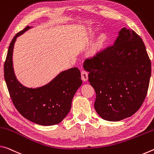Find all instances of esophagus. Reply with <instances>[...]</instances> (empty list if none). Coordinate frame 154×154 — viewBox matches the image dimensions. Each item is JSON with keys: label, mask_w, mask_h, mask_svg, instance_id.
<instances>
[{"label": "esophagus", "mask_w": 154, "mask_h": 154, "mask_svg": "<svg viewBox=\"0 0 154 154\" xmlns=\"http://www.w3.org/2000/svg\"><path fill=\"white\" fill-rule=\"evenodd\" d=\"M81 78L83 81H87L88 78H89L88 77V73L83 70V71L81 72Z\"/></svg>", "instance_id": "34e87169"}]
</instances>
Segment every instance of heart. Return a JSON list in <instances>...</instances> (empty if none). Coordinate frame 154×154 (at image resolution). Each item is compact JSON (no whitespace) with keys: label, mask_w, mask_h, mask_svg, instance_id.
<instances>
[{"label":"heart","mask_w":154,"mask_h":154,"mask_svg":"<svg viewBox=\"0 0 154 154\" xmlns=\"http://www.w3.org/2000/svg\"><path fill=\"white\" fill-rule=\"evenodd\" d=\"M87 34H88V37H94V31H92V30H89V31H88ZM105 40H106V36L104 35H102L99 37V39H98V43L102 44V43L104 42Z\"/></svg>","instance_id":"1"}]
</instances>
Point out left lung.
Listing matches in <instances>:
<instances>
[{"label": "left lung", "instance_id": "8db88e82", "mask_svg": "<svg viewBox=\"0 0 154 154\" xmlns=\"http://www.w3.org/2000/svg\"><path fill=\"white\" fill-rule=\"evenodd\" d=\"M83 67L96 93L94 107L101 118L119 122L139 109L152 66L144 43L133 30L122 28L113 46L85 60Z\"/></svg>", "mask_w": 154, "mask_h": 154}]
</instances>
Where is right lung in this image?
Segmentation results:
<instances>
[{
  "mask_svg": "<svg viewBox=\"0 0 154 154\" xmlns=\"http://www.w3.org/2000/svg\"><path fill=\"white\" fill-rule=\"evenodd\" d=\"M32 27L27 26L12 39L4 65L5 80L15 107L24 117L39 125H56L70 111L73 97L82 85L81 75L77 67H73L42 87L30 88L21 84L14 69V44L17 37Z\"/></svg>",
  "mask_w": 154,
  "mask_h": 154,
  "instance_id": "1",
  "label": "right lung"
}]
</instances>
